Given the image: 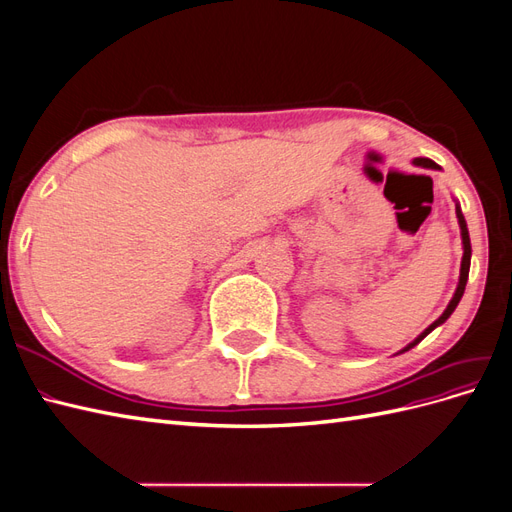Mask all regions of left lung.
I'll return each mask as SVG.
<instances>
[{
    "label": "left lung",
    "mask_w": 512,
    "mask_h": 512,
    "mask_svg": "<svg viewBox=\"0 0 512 512\" xmlns=\"http://www.w3.org/2000/svg\"><path fill=\"white\" fill-rule=\"evenodd\" d=\"M418 166H427V168H438V164L436 162H431L429 158H416L414 160ZM457 220H459V228H461V239H463V258H461V273H459V286H457V290H455V297L451 299V303H448V307L444 309V314L431 324L429 329H425V333L423 335H418L414 342L406 348V350H410L412 346H416L418 342H421L423 337H427L433 329L438 327V324H442L448 316H451L453 312H455V307H457V303L461 301V297H463V290H466V282H468V273H470V256H472V247H470V235H468V226H466V220H463V213H461V209L457 207ZM404 350V352H406Z\"/></svg>",
    "instance_id": "obj_1"
}]
</instances>
